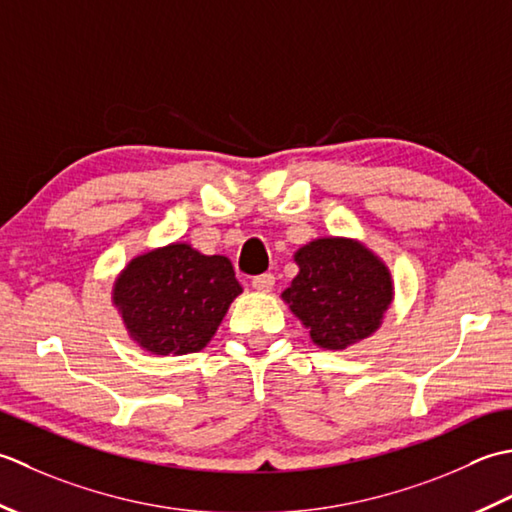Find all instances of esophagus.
<instances>
[{
    "instance_id": "obj_1",
    "label": "esophagus",
    "mask_w": 512,
    "mask_h": 512,
    "mask_svg": "<svg viewBox=\"0 0 512 512\" xmlns=\"http://www.w3.org/2000/svg\"><path fill=\"white\" fill-rule=\"evenodd\" d=\"M274 283H276L274 274H260V276L252 278V287L256 291H263V294H267V291L274 289Z\"/></svg>"
}]
</instances>
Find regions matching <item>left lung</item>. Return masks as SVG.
Returning <instances> with one entry per match:
<instances>
[{"label": "left lung", "instance_id": "obj_1", "mask_svg": "<svg viewBox=\"0 0 512 512\" xmlns=\"http://www.w3.org/2000/svg\"><path fill=\"white\" fill-rule=\"evenodd\" d=\"M298 276L283 291L314 344L347 349L382 325L393 300L389 267L353 238H316L294 254Z\"/></svg>", "mask_w": 512, "mask_h": 512}]
</instances>
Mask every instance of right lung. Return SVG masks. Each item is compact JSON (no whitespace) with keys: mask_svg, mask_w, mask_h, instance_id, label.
I'll use <instances>...</instances> for the list:
<instances>
[{"mask_svg":"<svg viewBox=\"0 0 512 512\" xmlns=\"http://www.w3.org/2000/svg\"><path fill=\"white\" fill-rule=\"evenodd\" d=\"M241 291L229 258L172 243L132 258L114 280L112 302L141 349L185 356L207 347Z\"/></svg>","mask_w":512,"mask_h":512,"instance_id":"right-lung-1","label":"right lung"}]
</instances>
